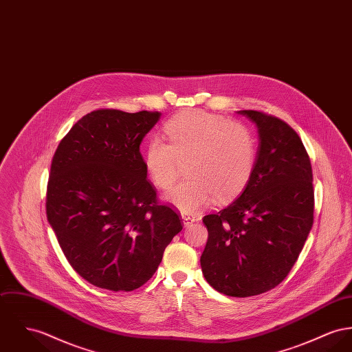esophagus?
Wrapping results in <instances>:
<instances>
[{"instance_id":"obj_1","label":"esophagus","mask_w":352,"mask_h":352,"mask_svg":"<svg viewBox=\"0 0 352 352\" xmlns=\"http://www.w3.org/2000/svg\"><path fill=\"white\" fill-rule=\"evenodd\" d=\"M182 220H183V224H184V227H189V226H192L197 219L195 217V216H189V214H186V213H183L182 214Z\"/></svg>"}]
</instances>
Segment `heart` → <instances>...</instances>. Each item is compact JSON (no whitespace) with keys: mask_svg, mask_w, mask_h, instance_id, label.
Instances as JSON below:
<instances>
[{"mask_svg":"<svg viewBox=\"0 0 352 352\" xmlns=\"http://www.w3.org/2000/svg\"><path fill=\"white\" fill-rule=\"evenodd\" d=\"M169 142L153 138L145 153V166L153 184L169 189L187 166V182L165 195L183 213H193L211 203H226L251 179L256 162L252 133L241 124L200 109L186 111L164 126Z\"/></svg>","mask_w":352,"mask_h":352,"instance_id":"heart-1","label":"heart"}]
</instances>
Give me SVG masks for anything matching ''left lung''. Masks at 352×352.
I'll list each match as a JSON object with an SVG mask.
<instances>
[{"label":"left lung","instance_id":"left-lung-1","mask_svg":"<svg viewBox=\"0 0 352 352\" xmlns=\"http://www.w3.org/2000/svg\"><path fill=\"white\" fill-rule=\"evenodd\" d=\"M258 126L250 182L228 207L204 216L206 280L228 296H255L285 279L314 223L312 168L299 135L283 120L240 111Z\"/></svg>","mask_w":352,"mask_h":352}]
</instances>
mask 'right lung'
I'll return each instance as SVG.
<instances>
[{
    "label": "right lung",
    "mask_w": 352,
    "mask_h": 352,
    "mask_svg": "<svg viewBox=\"0 0 352 352\" xmlns=\"http://www.w3.org/2000/svg\"><path fill=\"white\" fill-rule=\"evenodd\" d=\"M160 112L97 109L58 144L47 216L73 270L96 287L133 291L149 280L180 216L157 203L140 153Z\"/></svg>",
    "instance_id": "1"
}]
</instances>
